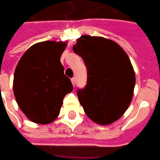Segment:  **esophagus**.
Returning <instances> with one entry per match:
<instances>
[{"label": "esophagus", "instance_id": "esophagus-1", "mask_svg": "<svg viewBox=\"0 0 160 160\" xmlns=\"http://www.w3.org/2000/svg\"><path fill=\"white\" fill-rule=\"evenodd\" d=\"M71 82H72L73 86L74 87V86H75V78H72V79H71Z\"/></svg>", "mask_w": 160, "mask_h": 160}]
</instances>
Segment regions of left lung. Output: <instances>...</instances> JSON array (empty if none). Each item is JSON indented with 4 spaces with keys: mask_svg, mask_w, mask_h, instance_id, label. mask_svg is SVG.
<instances>
[{
    "mask_svg": "<svg viewBox=\"0 0 160 160\" xmlns=\"http://www.w3.org/2000/svg\"><path fill=\"white\" fill-rule=\"evenodd\" d=\"M73 50L87 68V86L77 92L84 111L98 124L114 122L134 95L135 74L127 53L115 41L89 35L79 38Z\"/></svg>",
    "mask_w": 160,
    "mask_h": 160,
    "instance_id": "1",
    "label": "left lung"
}]
</instances>
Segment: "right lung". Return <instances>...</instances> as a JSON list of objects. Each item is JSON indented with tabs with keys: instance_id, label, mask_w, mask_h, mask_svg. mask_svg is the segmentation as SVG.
<instances>
[{
	"instance_id": "right-lung-1",
	"label": "right lung",
	"mask_w": 160,
	"mask_h": 160,
	"mask_svg": "<svg viewBox=\"0 0 160 160\" xmlns=\"http://www.w3.org/2000/svg\"><path fill=\"white\" fill-rule=\"evenodd\" d=\"M67 42L44 41L33 44L16 66L13 94L19 109L30 121L49 124L59 116L63 98L73 91L64 74L61 56Z\"/></svg>"
}]
</instances>
